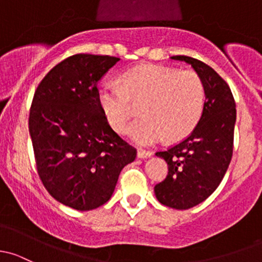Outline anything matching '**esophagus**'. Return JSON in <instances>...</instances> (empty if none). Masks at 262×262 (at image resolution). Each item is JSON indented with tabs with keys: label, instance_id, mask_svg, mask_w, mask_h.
<instances>
[{
	"label": "esophagus",
	"instance_id": "esophagus-1",
	"mask_svg": "<svg viewBox=\"0 0 262 262\" xmlns=\"http://www.w3.org/2000/svg\"><path fill=\"white\" fill-rule=\"evenodd\" d=\"M152 156V151H146V150H139L137 151V158L139 159H147Z\"/></svg>",
	"mask_w": 262,
	"mask_h": 262
}]
</instances>
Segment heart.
<instances>
[{"label": "heart", "mask_w": 262, "mask_h": 262, "mask_svg": "<svg viewBox=\"0 0 262 262\" xmlns=\"http://www.w3.org/2000/svg\"><path fill=\"white\" fill-rule=\"evenodd\" d=\"M98 102L107 122L117 132L125 131L134 102L145 101L144 117L128 126V139L142 146L187 136L201 118L206 90L195 72H179L163 66H141L126 72L122 83L104 80L99 84Z\"/></svg>", "instance_id": "heart-1"}]
</instances>
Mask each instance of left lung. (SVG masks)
<instances>
[{"instance_id": "8db88e82", "label": "left lung", "mask_w": 262, "mask_h": 262, "mask_svg": "<svg viewBox=\"0 0 262 262\" xmlns=\"http://www.w3.org/2000/svg\"><path fill=\"white\" fill-rule=\"evenodd\" d=\"M195 71L206 90L203 113L193 132L175 146L155 155L169 166L154 191L164 206L189 209L206 201L222 182L231 163L236 103L227 83L209 66L190 56H171Z\"/></svg>"}]
</instances>
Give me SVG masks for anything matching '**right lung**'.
Returning a JSON list of instances; mask_svg holds the SVG:
<instances>
[{
	"instance_id": "1",
	"label": "right lung",
	"mask_w": 262,
	"mask_h": 262,
	"mask_svg": "<svg viewBox=\"0 0 262 262\" xmlns=\"http://www.w3.org/2000/svg\"><path fill=\"white\" fill-rule=\"evenodd\" d=\"M120 58L77 54L54 67L32 99L29 131L39 177L53 198L77 211L110 201L136 149L107 123L97 82Z\"/></svg>"
}]
</instances>
